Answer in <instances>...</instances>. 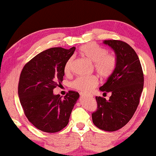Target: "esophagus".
<instances>
[{
	"instance_id": "obj_1",
	"label": "esophagus",
	"mask_w": 156,
	"mask_h": 156,
	"mask_svg": "<svg viewBox=\"0 0 156 156\" xmlns=\"http://www.w3.org/2000/svg\"><path fill=\"white\" fill-rule=\"evenodd\" d=\"M80 95H81V96H84V95H85V94H84V93H82V92H80Z\"/></svg>"
}]
</instances>
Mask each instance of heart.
Masks as SVG:
<instances>
[{
  "label": "heart",
  "mask_w": 156,
  "mask_h": 156,
  "mask_svg": "<svg viewBox=\"0 0 156 156\" xmlns=\"http://www.w3.org/2000/svg\"><path fill=\"white\" fill-rule=\"evenodd\" d=\"M80 55L93 62L94 67L98 76L102 78H108L114 74L117 67V58L114 54L107 53L105 48L94 42H89L80 48ZM74 58H70L64 64V71L65 74H69L72 70ZM98 84L96 76H80L71 83L72 88L83 92H89Z\"/></svg>",
  "instance_id": "heart-1"
}]
</instances>
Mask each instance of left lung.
<instances>
[{
    "mask_svg": "<svg viewBox=\"0 0 156 156\" xmlns=\"http://www.w3.org/2000/svg\"><path fill=\"white\" fill-rule=\"evenodd\" d=\"M115 52L117 67L104 85V93L111 92L108 101L95 97L96 111L92 114L95 126L105 131H115L125 126L136 110L144 87V74L135 51L121 40H104Z\"/></svg>",
    "mask_w": 156,
    "mask_h": 156,
    "instance_id": "obj_1",
    "label": "left lung"
}]
</instances>
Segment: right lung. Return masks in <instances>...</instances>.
<instances>
[{
  "instance_id": "1",
  "label": "right lung",
  "mask_w": 156,
  "mask_h": 156,
  "mask_svg": "<svg viewBox=\"0 0 156 156\" xmlns=\"http://www.w3.org/2000/svg\"><path fill=\"white\" fill-rule=\"evenodd\" d=\"M75 51V47L45 50L27 62L21 71L20 102L28 121L43 132L55 133L65 128L79 98L75 91H69L64 98L53 93L63 80L64 64Z\"/></svg>"
}]
</instances>
